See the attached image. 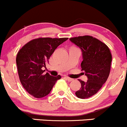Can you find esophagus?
Segmentation results:
<instances>
[{
    "label": "esophagus",
    "mask_w": 127,
    "mask_h": 127,
    "mask_svg": "<svg viewBox=\"0 0 127 127\" xmlns=\"http://www.w3.org/2000/svg\"><path fill=\"white\" fill-rule=\"evenodd\" d=\"M65 78L66 79V80H68V81H69V82H71V81H73V79H71V78H70V77H65Z\"/></svg>",
    "instance_id": "obj_1"
}]
</instances>
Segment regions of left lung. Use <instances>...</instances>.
I'll list each match as a JSON object with an SVG mask.
<instances>
[{"instance_id": "1", "label": "left lung", "mask_w": 127, "mask_h": 127, "mask_svg": "<svg viewBox=\"0 0 127 127\" xmlns=\"http://www.w3.org/2000/svg\"><path fill=\"white\" fill-rule=\"evenodd\" d=\"M72 43L79 47L82 52L81 66L87 82L79 80L81 87L75 93L80 99L90 97L98 92L107 81L110 74L112 61L111 52L104 43L90 36L70 38Z\"/></svg>"}]
</instances>
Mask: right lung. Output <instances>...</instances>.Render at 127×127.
<instances>
[{"mask_svg": "<svg viewBox=\"0 0 127 127\" xmlns=\"http://www.w3.org/2000/svg\"><path fill=\"white\" fill-rule=\"evenodd\" d=\"M68 38H38L25 44L17 53L16 64L22 85L32 96L41 98L47 96L56 82L61 76L43 74L42 68L57 47Z\"/></svg>", "mask_w": 127, "mask_h": 127, "instance_id": "obj_1", "label": "right lung"}]
</instances>
